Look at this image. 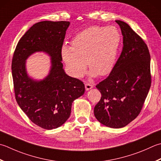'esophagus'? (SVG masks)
Segmentation results:
<instances>
[{"mask_svg": "<svg viewBox=\"0 0 161 161\" xmlns=\"http://www.w3.org/2000/svg\"><path fill=\"white\" fill-rule=\"evenodd\" d=\"M84 85H85V89H86V91H89L93 88V85H91L89 83H85Z\"/></svg>", "mask_w": 161, "mask_h": 161, "instance_id": "34e87169", "label": "esophagus"}]
</instances>
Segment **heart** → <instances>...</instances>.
<instances>
[{"mask_svg": "<svg viewBox=\"0 0 161 161\" xmlns=\"http://www.w3.org/2000/svg\"><path fill=\"white\" fill-rule=\"evenodd\" d=\"M120 40V33L112 26H91L78 33L72 39L71 47L64 45L61 48L69 73L80 77L86 64L92 77L108 75L114 65Z\"/></svg>", "mask_w": 161, "mask_h": 161, "instance_id": "obj_1", "label": "heart"}]
</instances>
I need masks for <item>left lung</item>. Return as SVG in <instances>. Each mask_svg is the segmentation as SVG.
<instances>
[{
    "instance_id": "obj_1",
    "label": "left lung",
    "mask_w": 161,
    "mask_h": 161,
    "mask_svg": "<svg viewBox=\"0 0 161 161\" xmlns=\"http://www.w3.org/2000/svg\"><path fill=\"white\" fill-rule=\"evenodd\" d=\"M116 22L121 28L124 47L109 76L96 85L102 96L94 115L105 126L120 128L139 115L152 77L146 43L125 22Z\"/></svg>"
}]
</instances>
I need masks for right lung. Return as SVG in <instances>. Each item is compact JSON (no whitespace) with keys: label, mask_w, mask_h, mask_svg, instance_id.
Listing matches in <instances>:
<instances>
[{"label":"right lung","mask_w":161,"mask_h":161,"mask_svg":"<svg viewBox=\"0 0 161 161\" xmlns=\"http://www.w3.org/2000/svg\"><path fill=\"white\" fill-rule=\"evenodd\" d=\"M70 22L43 21L31 26L19 41L12 58L15 98L30 120L47 130L57 128L70 117L72 102L84 93L82 81L63 68L61 48ZM42 51L51 58L48 75L36 80L27 75L25 61Z\"/></svg>","instance_id":"1"}]
</instances>
